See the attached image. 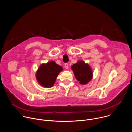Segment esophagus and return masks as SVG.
Segmentation results:
<instances>
[{
    "label": "esophagus",
    "mask_w": 132,
    "mask_h": 132,
    "mask_svg": "<svg viewBox=\"0 0 132 132\" xmlns=\"http://www.w3.org/2000/svg\"><path fill=\"white\" fill-rule=\"evenodd\" d=\"M64 67L66 69H69V64H68V63H65V64H64Z\"/></svg>",
    "instance_id": "1"
}]
</instances>
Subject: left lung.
I'll use <instances>...</instances> for the list:
<instances>
[{
  "label": "left lung",
  "mask_w": 132,
  "mask_h": 132,
  "mask_svg": "<svg viewBox=\"0 0 132 132\" xmlns=\"http://www.w3.org/2000/svg\"><path fill=\"white\" fill-rule=\"evenodd\" d=\"M75 77L76 79L82 85L88 83L93 76V72L91 67L88 64L82 60L77 61V63L73 64L71 66Z\"/></svg>",
  "instance_id": "8db88e82"
}]
</instances>
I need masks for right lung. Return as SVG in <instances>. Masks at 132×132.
<instances>
[{"mask_svg":"<svg viewBox=\"0 0 132 132\" xmlns=\"http://www.w3.org/2000/svg\"><path fill=\"white\" fill-rule=\"evenodd\" d=\"M62 70V67L54 61L43 63L37 71L36 78L41 86L51 88L53 86L58 74Z\"/></svg>","mask_w":132,"mask_h":132,"instance_id":"right-lung-1","label":"right lung"}]
</instances>
